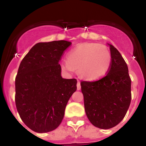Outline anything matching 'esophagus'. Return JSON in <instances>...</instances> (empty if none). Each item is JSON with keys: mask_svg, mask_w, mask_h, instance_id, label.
Returning a JSON list of instances; mask_svg holds the SVG:
<instances>
[{"mask_svg": "<svg viewBox=\"0 0 146 146\" xmlns=\"http://www.w3.org/2000/svg\"><path fill=\"white\" fill-rule=\"evenodd\" d=\"M77 89L78 91H80L81 89V86H80V81H77Z\"/></svg>", "mask_w": 146, "mask_h": 146, "instance_id": "obj_1", "label": "esophagus"}]
</instances>
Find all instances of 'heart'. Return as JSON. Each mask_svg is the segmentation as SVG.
Here are the masks:
<instances>
[{
	"instance_id": "1",
	"label": "heart",
	"mask_w": 146,
	"mask_h": 146,
	"mask_svg": "<svg viewBox=\"0 0 146 146\" xmlns=\"http://www.w3.org/2000/svg\"><path fill=\"white\" fill-rule=\"evenodd\" d=\"M111 61V54L105 46L99 43H84L71 50L67 55V60L60 63V68L69 74L76 69L82 78L94 81L106 75Z\"/></svg>"
}]
</instances>
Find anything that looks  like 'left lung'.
<instances>
[{
	"label": "left lung",
	"mask_w": 146,
	"mask_h": 146,
	"mask_svg": "<svg viewBox=\"0 0 146 146\" xmlns=\"http://www.w3.org/2000/svg\"><path fill=\"white\" fill-rule=\"evenodd\" d=\"M109 45L112 62L108 74L95 82H81L86 115L102 129L113 128L124 118L131 102V79L124 59Z\"/></svg>",
	"instance_id": "obj_1"
}]
</instances>
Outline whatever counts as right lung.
<instances>
[{"instance_id":"obj_1","label":"right lung","mask_w":146,"mask_h":146,"mask_svg":"<svg viewBox=\"0 0 146 146\" xmlns=\"http://www.w3.org/2000/svg\"><path fill=\"white\" fill-rule=\"evenodd\" d=\"M72 42H39L22 60L15 80L17 110L25 125L45 133L61 123L69 99L77 90V80L61 77L59 60Z\"/></svg>"}]
</instances>
